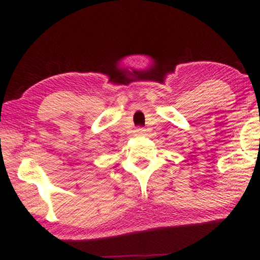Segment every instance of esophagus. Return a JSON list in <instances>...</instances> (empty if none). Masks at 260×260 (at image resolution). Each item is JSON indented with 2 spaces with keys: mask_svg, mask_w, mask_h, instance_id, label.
I'll list each match as a JSON object with an SVG mask.
<instances>
[{
  "mask_svg": "<svg viewBox=\"0 0 260 260\" xmlns=\"http://www.w3.org/2000/svg\"><path fill=\"white\" fill-rule=\"evenodd\" d=\"M134 133H135V135L137 136H143L146 134V129L145 127H136Z\"/></svg>",
  "mask_w": 260,
  "mask_h": 260,
  "instance_id": "34e87169",
  "label": "esophagus"
}]
</instances>
